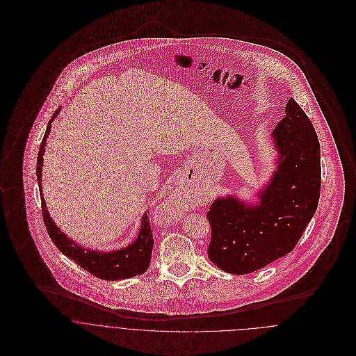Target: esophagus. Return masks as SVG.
Wrapping results in <instances>:
<instances>
[{
  "instance_id": "esophagus-1",
  "label": "esophagus",
  "mask_w": 356,
  "mask_h": 356,
  "mask_svg": "<svg viewBox=\"0 0 356 356\" xmlns=\"http://www.w3.org/2000/svg\"><path fill=\"white\" fill-rule=\"evenodd\" d=\"M163 208H164V212L171 215V218H179L181 216V209H179L178 204L174 199L167 200L165 203L163 204Z\"/></svg>"
}]
</instances>
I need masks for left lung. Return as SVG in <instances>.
Returning <instances> with one entry per match:
<instances>
[{
    "instance_id": "left-lung-1",
    "label": "left lung",
    "mask_w": 356,
    "mask_h": 356,
    "mask_svg": "<svg viewBox=\"0 0 356 356\" xmlns=\"http://www.w3.org/2000/svg\"><path fill=\"white\" fill-rule=\"evenodd\" d=\"M273 138L280 153L268 186L250 207L236 197L211 204L208 259L230 274H250L293 251L321 195V148L302 106L291 99Z\"/></svg>"
}]
</instances>
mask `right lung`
<instances>
[{
	"label": "right lung",
	"instance_id": "1",
	"mask_svg": "<svg viewBox=\"0 0 356 356\" xmlns=\"http://www.w3.org/2000/svg\"><path fill=\"white\" fill-rule=\"evenodd\" d=\"M58 109L54 112V116L58 113ZM51 120L48 123L44 140L40 145L38 160H37V178H38L40 188H41V175H42L41 167L44 163L42 156L45 152L47 138L51 131ZM41 208H42V218L45 222V227L48 230V234L53 244L58 248L61 254L72 259L76 264H79L82 268L89 271L92 275L106 281H118V280L131 278V277L144 274L149 267L153 250V237L151 233L152 230L149 226V216H148L149 212L144 215L140 234L133 244L113 252H97V251L81 248L78 244H75V241L67 238V236L63 232H60V229L54 225V222L49 216L47 204L42 197V192H41Z\"/></svg>",
	"mask_w": 356,
	"mask_h": 356
}]
</instances>
